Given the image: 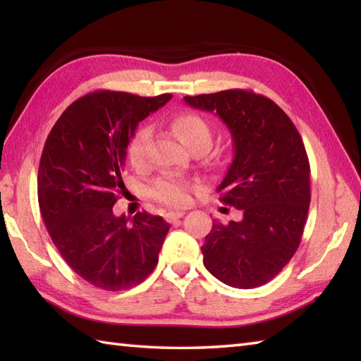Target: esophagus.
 <instances>
[{
  "mask_svg": "<svg viewBox=\"0 0 361 361\" xmlns=\"http://www.w3.org/2000/svg\"><path fill=\"white\" fill-rule=\"evenodd\" d=\"M186 212H183V211H171V212H167L166 214V220L169 221V224H173V221H176L178 219H181L183 216H185Z\"/></svg>",
  "mask_w": 361,
  "mask_h": 361,
  "instance_id": "obj_1",
  "label": "esophagus"
}]
</instances>
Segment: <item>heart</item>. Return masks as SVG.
<instances>
[{"instance_id":"b5f03b06","label":"heart","mask_w":361,"mask_h":361,"mask_svg":"<svg viewBox=\"0 0 361 361\" xmlns=\"http://www.w3.org/2000/svg\"><path fill=\"white\" fill-rule=\"evenodd\" d=\"M171 127L176 137L185 144L189 150L195 147L209 149L212 141V132L208 121L202 118L200 114L183 111L175 114L171 119ZM149 141V130L145 127L137 128L127 147V159L133 167H140L144 164L145 147ZM152 197L157 202L167 206H185L189 203V186L185 181L173 176H161L155 181L152 188Z\"/></svg>"}]
</instances>
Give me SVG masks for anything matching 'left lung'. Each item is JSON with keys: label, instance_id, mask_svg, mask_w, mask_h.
Listing matches in <instances>:
<instances>
[{"label": "left lung", "instance_id": "1", "mask_svg": "<svg viewBox=\"0 0 361 361\" xmlns=\"http://www.w3.org/2000/svg\"><path fill=\"white\" fill-rule=\"evenodd\" d=\"M197 110L216 113L233 136L234 158L217 188L240 221H212L203 264L229 287L271 281L293 257L310 204V164L301 135L281 106L247 90L186 96Z\"/></svg>", "mask_w": 361, "mask_h": 361}]
</instances>
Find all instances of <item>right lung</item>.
Instances as JSON below:
<instances>
[{"label":"right lung","instance_id":"add662e5","mask_svg":"<svg viewBox=\"0 0 361 361\" xmlns=\"http://www.w3.org/2000/svg\"><path fill=\"white\" fill-rule=\"evenodd\" d=\"M172 99L96 91L54 124L38 167V204L51 239L73 270L94 287L119 291L155 270L171 225L159 216L113 214L126 192L122 172L137 124Z\"/></svg>","mask_w":361,"mask_h":361}]
</instances>
